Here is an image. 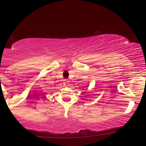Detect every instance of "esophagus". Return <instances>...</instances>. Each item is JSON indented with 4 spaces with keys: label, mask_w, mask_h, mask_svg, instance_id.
<instances>
[{
    "label": "esophagus",
    "mask_w": 146,
    "mask_h": 146,
    "mask_svg": "<svg viewBox=\"0 0 146 146\" xmlns=\"http://www.w3.org/2000/svg\"><path fill=\"white\" fill-rule=\"evenodd\" d=\"M64 84L66 86H68L69 84V80L68 79H65V80H64Z\"/></svg>",
    "instance_id": "obj_1"
}]
</instances>
